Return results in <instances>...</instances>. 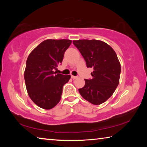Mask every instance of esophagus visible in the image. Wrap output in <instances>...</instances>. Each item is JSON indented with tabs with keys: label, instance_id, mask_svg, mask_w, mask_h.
<instances>
[{
	"label": "esophagus",
	"instance_id": "obj_1",
	"mask_svg": "<svg viewBox=\"0 0 147 147\" xmlns=\"http://www.w3.org/2000/svg\"><path fill=\"white\" fill-rule=\"evenodd\" d=\"M77 78H78V76H71V78L72 79H76Z\"/></svg>",
	"mask_w": 147,
	"mask_h": 147
}]
</instances>
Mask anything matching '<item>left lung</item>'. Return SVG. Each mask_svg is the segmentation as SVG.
I'll use <instances>...</instances> for the list:
<instances>
[{"instance_id": "8db88e82", "label": "left lung", "mask_w": 147, "mask_h": 147, "mask_svg": "<svg viewBox=\"0 0 147 147\" xmlns=\"http://www.w3.org/2000/svg\"><path fill=\"white\" fill-rule=\"evenodd\" d=\"M86 62L93 69L92 78L85 79V86L78 89L81 96L94 105L106 102L119 85L121 64L111 47L96 39H79L73 41Z\"/></svg>"}]
</instances>
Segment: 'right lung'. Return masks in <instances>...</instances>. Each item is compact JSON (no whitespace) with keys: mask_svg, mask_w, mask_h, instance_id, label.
I'll list each match as a JSON object with an SVG mask.
<instances>
[{"mask_svg":"<svg viewBox=\"0 0 147 147\" xmlns=\"http://www.w3.org/2000/svg\"><path fill=\"white\" fill-rule=\"evenodd\" d=\"M71 43L69 39H47L27 58L24 73L26 90L31 100L41 108L51 109L60 101L63 86L71 75L56 74L54 69L62 62Z\"/></svg>","mask_w":147,"mask_h":147,"instance_id":"obj_1","label":"right lung"}]
</instances>
